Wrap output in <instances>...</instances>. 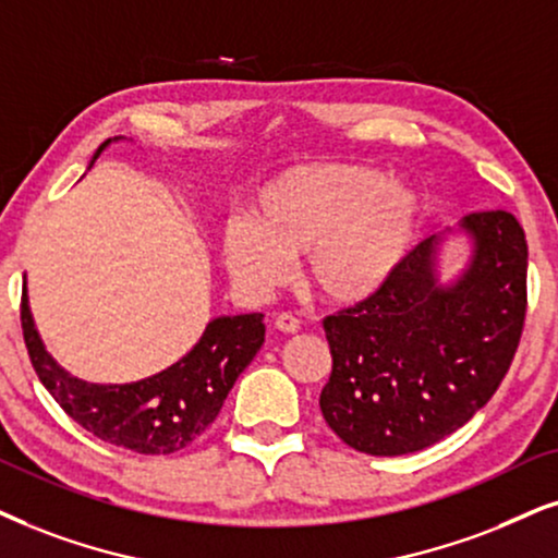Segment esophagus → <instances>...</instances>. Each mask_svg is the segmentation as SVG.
I'll list each match as a JSON object with an SVG mask.
<instances>
[{"label":"esophagus","mask_w":558,"mask_h":558,"mask_svg":"<svg viewBox=\"0 0 558 558\" xmlns=\"http://www.w3.org/2000/svg\"><path fill=\"white\" fill-rule=\"evenodd\" d=\"M272 324H275V329L286 331V335H295V331L301 329V322L295 319L293 314H278V316H275Z\"/></svg>","instance_id":"34e87169"}]
</instances>
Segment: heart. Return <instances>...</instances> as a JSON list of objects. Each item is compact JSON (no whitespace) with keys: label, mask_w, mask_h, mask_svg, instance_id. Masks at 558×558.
Here are the masks:
<instances>
[{"label":"heart","mask_w":558,"mask_h":558,"mask_svg":"<svg viewBox=\"0 0 558 558\" xmlns=\"http://www.w3.org/2000/svg\"><path fill=\"white\" fill-rule=\"evenodd\" d=\"M420 197L386 185L376 169L303 165L255 195L250 218L221 236L223 265L250 295H265L306 257V283L329 303H357L380 291L412 250Z\"/></svg>","instance_id":"heart-1"}]
</instances>
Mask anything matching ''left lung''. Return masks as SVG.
I'll return each instance as SVG.
<instances>
[{
    "label": "left lung",
    "mask_w": 558,
    "mask_h": 558,
    "mask_svg": "<svg viewBox=\"0 0 558 558\" xmlns=\"http://www.w3.org/2000/svg\"><path fill=\"white\" fill-rule=\"evenodd\" d=\"M466 278L437 288L433 239L393 278L322 322L331 373L319 407L342 442L368 456L435 446L495 397L527 312V242L507 210H478Z\"/></svg>",
    "instance_id": "1"
}]
</instances>
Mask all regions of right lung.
I'll list each match as a JSON object with an SVG mask.
<instances>
[{
    "label": "right lung",
    "mask_w": 558,
    "mask_h": 558,
    "mask_svg": "<svg viewBox=\"0 0 558 558\" xmlns=\"http://www.w3.org/2000/svg\"><path fill=\"white\" fill-rule=\"evenodd\" d=\"M108 144L97 149L95 159ZM20 324L33 368L56 404L100 440L144 456L187 448L218 417L239 373L265 342L263 314L218 316L172 368L138 384L97 386L72 378L51 361L33 327L25 291Z\"/></svg>",
    "instance_id": "add662e5"
}]
</instances>
